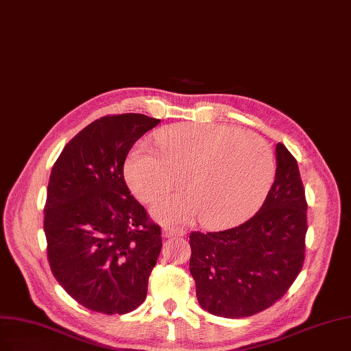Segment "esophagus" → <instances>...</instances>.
I'll return each mask as SVG.
<instances>
[{
	"label": "esophagus",
	"mask_w": 351,
	"mask_h": 351,
	"mask_svg": "<svg viewBox=\"0 0 351 351\" xmlns=\"http://www.w3.org/2000/svg\"><path fill=\"white\" fill-rule=\"evenodd\" d=\"M186 232L176 226H164L162 228V236L164 237H173V236H184Z\"/></svg>",
	"instance_id": "1"
}]
</instances>
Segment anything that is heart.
Masks as SVG:
<instances>
[{
    "instance_id": "b5f03b06",
    "label": "heart",
    "mask_w": 351,
    "mask_h": 351,
    "mask_svg": "<svg viewBox=\"0 0 351 351\" xmlns=\"http://www.w3.org/2000/svg\"><path fill=\"white\" fill-rule=\"evenodd\" d=\"M158 148L139 143L125 162V178L143 202L170 191L183 173L187 190L154 206L164 221L202 219L212 229L234 226L254 215L274 183L272 148L254 132L217 123H177L156 134Z\"/></svg>"
}]
</instances>
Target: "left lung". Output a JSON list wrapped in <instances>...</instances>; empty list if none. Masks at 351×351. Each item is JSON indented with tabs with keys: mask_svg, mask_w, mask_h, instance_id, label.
<instances>
[{
	"mask_svg": "<svg viewBox=\"0 0 351 351\" xmlns=\"http://www.w3.org/2000/svg\"><path fill=\"white\" fill-rule=\"evenodd\" d=\"M275 181L259 212L221 232L190 234V274L203 310L243 318L289 289L305 258L306 200L297 160L276 145Z\"/></svg>",
	"mask_w": 351,
	"mask_h": 351,
	"instance_id": "1",
	"label": "left lung"
}]
</instances>
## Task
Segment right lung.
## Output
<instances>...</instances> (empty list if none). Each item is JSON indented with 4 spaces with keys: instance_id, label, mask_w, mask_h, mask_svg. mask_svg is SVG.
Instances as JSON below:
<instances>
[{
    "instance_id": "add662e5",
    "label": "right lung",
    "mask_w": 351,
    "mask_h": 351,
    "mask_svg": "<svg viewBox=\"0 0 351 351\" xmlns=\"http://www.w3.org/2000/svg\"><path fill=\"white\" fill-rule=\"evenodd\" d=\"M160 119L109 115L83 128L51 168L45 233L51 272L70 297L96 313L127 314L147 297L162 239L131 194L123 162Z\"/></svg>"
}]
</instances>
